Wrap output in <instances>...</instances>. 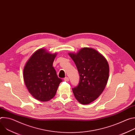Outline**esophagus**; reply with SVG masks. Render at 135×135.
Listing matches in <instances>:
<instances>
[{"label":"esophagus","instance_id":"1","mask_svg":"<svg viewBox=\"0 0 135 135\" xmlns=\"http://www.w3.org/2000/svg\"><path fill=\"white\" fill-rule=\"evenodd\" d=\"M64 81H66V82L69 81V78H68V77H66V78H64Z\"/></svg>","mask_w":135,"mask_h":135}]
</instances>
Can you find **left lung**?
<instances>
[{"label": "left lung", "instance_id": "1", "mask_svg": "<svg viewBox=\"0 0 135 135\" xmlns=\"http://www.w3.org/2000/svg\"><path fill=\"white\" fill-rule=\"evenodd\" d=\"M68 54L75 62L80 77L78 85L72 89L74 95L81 104H90L106 87L109 76L108 62L102 54L89 47Z\"/></svg>", "mask_w": 135, "mask_h": 135}]
</instances>
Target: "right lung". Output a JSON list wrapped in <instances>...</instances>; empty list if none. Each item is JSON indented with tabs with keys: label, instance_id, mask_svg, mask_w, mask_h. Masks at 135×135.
<instances>
[{
	"label": "right lung",
	"instance_id": "add662e5",
	"mask_svg": "<svg viewBox=\"0 0 135 135\" xmlns=\"http://www.w3.org/2000/svg\"><path fill=\"white\" fill-rule=\"evenodd\" d=\"M56 53L52 54L44 49L36 51L23 69L26 87L33 97L41 102L53 98L62 80L57 77L53 67Z\"/></svg>",
	"mask_w": 135,
	"mask_h": 135
}]
</instances>
